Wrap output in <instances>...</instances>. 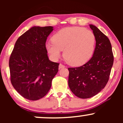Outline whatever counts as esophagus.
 <instances>
[{
  "instance_id": "obj_1",
  "label": "esophagus",
  "mask_w": 123,
  "mask_h": 123,
  "mask_svg": "<svg viewBox=\"0 0 123 123\" xmlns=\"http://www.w3.org/2000/svg\"><path fill=\"white\" fill-rule=\"evenodd\" d=\"M65 67L64 65H63L62 64H61V63H60V65H59V69H62V68H64Z\"/></svg>"
}]
</instances>
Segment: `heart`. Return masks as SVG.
<instances>
[{"label":"heart","mask_w":123,"mask_h":123,"mask_svg":"<svg viewBox=\"0 0 123 123\" xmlns=\"http://www.w3.org/2000/svg\"><path fill=\"white\" fill-rule=\"evenodd\" d=\"M52 42L46 44V49L53 60L63 57L69 64L81 66L87 63L94 54L95 37L91 31L79 26L66 27L55 33Z\"/></svg>","instance_id":"obj_1"}]
</instances>
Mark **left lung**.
Listing matches in <instances>:
<instances>
[{
  "label": "left lung",
  "mask_w": 123,
  "mask_h": 123,
  "mask_svg": "<svg viewBox=\"0 0 123 123\" xmlns=\"http://www.w3.org/2000/svg\"><path fill=\"white\" fill-rule=\"evenodd\" d=\"M90 27L95 37L96 45L92 57L83 65L69 68V87L80 98H91L105 88L113 64V54L109 39L97 26Z\"/></svg>",
  "instance_id": "1"
}]
</instances>
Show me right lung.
I'll return each mask as SVG.
<instances>
[{
    "mask_svg": "<svg viewBox=\"0 0 123 123\" xmlns=\"http://www.w3.org/2000/svg\"><path fill=\"white\" fill-rule=\"evenodd\" d=\"M53 26H33L15 42L9 60L11 82L24 98L36 101L44 97L58 71L60 63L49 60L46 49Z\"/></svg>",
    "mask_w": 123,
    "mask_h": 123,
    "instance_id": "1",
    "label": "right lung"
}]
</instances>
